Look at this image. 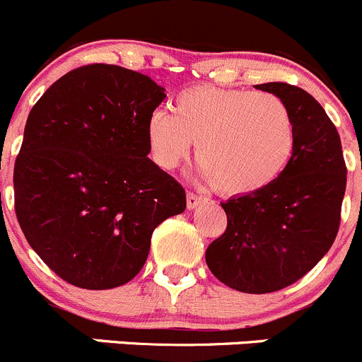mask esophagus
I'll list each match as a JSON object with an SVG mask.
<instances>
[{"instance_id":"34e87169","label":"esophagus","mask_w":362,"mask_h":362,"mask_svg":"<svg viewBox=\"0 0 362 362\" xmlns=\"http://www.w3.org/2000/svg\"><path fill=\"white\" fill-rule=\"evenodd\" d=\"M202 202H204L202 195H197V193L193 192L186 193V206H188V209H195V207Z\"/></svg>"}]
</instances>
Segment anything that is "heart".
<instances>
[{
    "label": "heart",
    "instance_id": "1",
    "mask_svg": "<svg viewBox=\"0 0 362 362\" xmlns=\"http://www.w3.org/2000/svg\"><path fill=\"white\" fill-rule=\"evenodd\" d=\"M173 110L156 109L146 121L153 162L174 170L193 141L197 174L227 195L266 188L294 155V117L273 93L200 84L181 91Z\"/></svg>",
    "mask_w": 362,
    "mask_h": 362
}]
</instances>
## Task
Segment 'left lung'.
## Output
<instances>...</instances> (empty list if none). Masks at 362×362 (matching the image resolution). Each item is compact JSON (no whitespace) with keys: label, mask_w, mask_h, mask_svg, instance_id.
Instances as JSON below:
<instances>
[{"label":"left lung","mask_w":362,"mask_h":362,"mask_svg":"<svg viewBox=\"0 0 362 362\" xmlns=\"http://www.w3.org/2000/svg\"><path fill=\"white\" fill-rule=\"evenodd\" d=\"M255 88L280 96L291 109L294 155L269 186L221 202L227 228L207 246L206 262L227 287L267 294L301 280L332 246L346 165L334 123L310 93L287 82Z\"/></svg>","instance_id":"left-lung-1"}]
</instances>
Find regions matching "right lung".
<instances>
[{"instance_id": "right-lung-1", "label": "right lung", "mask_w": 362, "mask_h": 362, "mask_svg": "<svg viewBox=\"0 0 362 362\" xmlns=\"http://www.w3.org/2000/svg\"><path fill=\"white\" fill-rule=\"evenodd\" d=\"M163 98L148 75L93 63L64 74L31 109L13 167L17 221L70 285L130 281L153 230L185 211V188L148 158L146 121Z\"/></svg>"}]
</instances>
